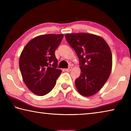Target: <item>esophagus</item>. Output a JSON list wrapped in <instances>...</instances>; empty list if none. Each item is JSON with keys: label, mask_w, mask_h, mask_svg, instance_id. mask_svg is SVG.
Listing matches in <instances>:
<instances>
[{"label": "esophagus", "mask_w": 131, "mask_h": 131, "mask_svg": "<svg viewBox=\"0 0 131 131\" xmlns=\"http://www.w3.org/2000/svg\"><path fill=\"white\" fill-rule=\"evenodd\" d=\"M72 67H69V68H68V69H65V71H66V72H70L72 70Z\"/></svg>", "instance_id": "esophagus-1"}]
</instances>
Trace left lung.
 I'll use <instances>...</instances> for the list:
<instances>
[{"instance_id": "left-lung-1", "label": "left lung", "mask_w": 131, "mask_h": 131, "mask_svg": "<svg viewBox=\"0 0 131 131\" xmlns=\"http://www.w3.org/2000/svg\"><path fill=\"white\" fill-rule=\"evenodd\" d=\"M65 38L79 59L81 75L75 82L78 91L85 96L95 94L111 74L112 56L110 48L102 38L87 33L68 34Z\"/></svg>"}]
</instances>
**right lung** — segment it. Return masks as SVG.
Segmentation results:
<instances>
[{"mask_svg":"<svg viewBox=\"0 0 131 131\" xmlns=\"http://www.w3.org/2000/svg\"><path fill=\"white\" fill-rule=\"evenodd\" d=\"M63 35L48 34L29 41L19 58L23 81L35 94L43 96L53 89L62 71L58 69L54 52Z\"/></svg>","mask_w":131,"mask_h":131,"instance_id":"add662e5","label":"right lung"}]
</instances>
